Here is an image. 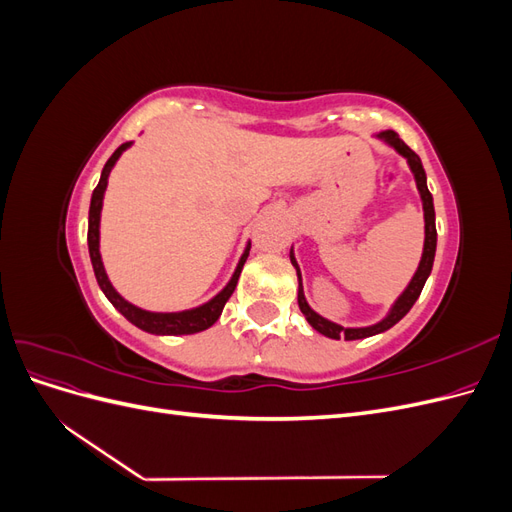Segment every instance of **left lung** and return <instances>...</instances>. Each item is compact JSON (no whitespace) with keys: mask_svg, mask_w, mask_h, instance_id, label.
<instances>
[{"mask_svg":"<svg viewBox=\"0 0 512 512\" xmlns=\"http://www.w3.org/2000/svg\"><path fill=\"white\" fill-rule=\"evenodd\" d=\"M376 138H380V141H384L389 147H393L401 158H406L412 175H414V181H416V190L418 194H421V200H423V218H425V243H423V256H421V262H418V269L416 273L412 275L410 284L406 286V290L399 294L397 301L391 305L389 314H386L380 322L376 324H369V327H342V324L337 322H331L327 318H322L318 312H314L312 307H309L305 294H303V280H301V269L297 265V258H294V252L290 247V262L292 267L297 269V277H299V307L301 312L305 316V320L312 324V327L327 335L331 339H363V337H371V335H378V333H384L389 331L393 324H397L401 318H404L412 305L416 303V299L421 297V290L427 282V277L431 273V267H433V258H436V243H438V232H436V211H433V198L427 190V175H425V168L421 164V158L416 156V153L401 141L399 134L393 132V130H384L380 134H376Z\"/></svg>","mask_w":512,"mask_h":512,"instance_id":"left-lung-1","label":"left lung"}]
</instances>
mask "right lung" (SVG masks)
<instances>
[{"instance_id":"1","label":"right lung","mask_w":512,"mask_h":512,"mask_svg":"<svg viewBox=\"0 0 512 512\" xmlns=\"http://www.w3.org/2000/svg\"><path fill=\"white\" fill-rule=\"evenodd\" d=\"M130 145L132 143H123L121 147L115 149L113 156L108 158V162L104 164L100 181L96 185L94 194H91L87 245H89V258H91V265H94L98 286L106 294V299L115 305L117 312L126 316L134 324V327L143 329L147 333H153V335H192V333H198V331H205V329L211 327V324H215V320L222 316V309H224L226 301L230 299V294L235 292L241 269L245 265L247 256H250V243L245 245V250H243V254L237 262V269H235V273H232L230 282L218 294H215L213 299H209L203 305L192 307V309H183V312H147V309L136 307L130 301L123 299L121 294L113 288L111 280H108V275L104 271V262H102V256H100V213H102V200H104V192H106V185H108V175H111V170L117 164V160L121 158V153L126 151Z\"/></svg>"}]
</instances>
